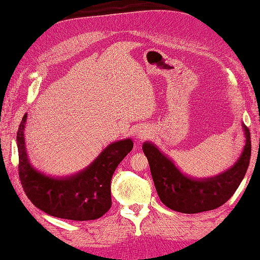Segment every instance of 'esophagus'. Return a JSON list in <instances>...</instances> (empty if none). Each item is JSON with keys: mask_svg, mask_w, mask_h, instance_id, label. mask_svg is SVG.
I'll use <instances>...</instances> for the list:
<instances>
[{"mask_svg": "<svg viewBox=\"0 0 260 260\" xmlns=\"http://www.w3.org/2000/svg\"><path fill=\"white\" fill-rule=\"evenodd\" d=\"M147 136V130L145 128H138L137 130V138H139V139H142V138H145Z\"/></svg>", "mask_w": 260, "mask_h": 260, "instance_id": "34e87169", "label": "esophagus"}]
</instances>
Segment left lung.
<instances>
[{"instance_id": "obj_1", "label": "left lung", "mask_w": 260, "mask_h": 260, "mask_svg": "<svg viewBox=\"0 0 260 260\" xmlns=\"http://www.w3.org/2000/svg\"><path fill=\"white\" fill-rule=\"evenodd\" d=\"M246 131V146L240 159L224 174L205 181H194L175 167L174 164L151 144H144L145 155L149 161L151 176L158 197L167 208L182 213L218 209L223 205L245 177L251 156V138L249 129Z\"/></svg>"}]
</instances>
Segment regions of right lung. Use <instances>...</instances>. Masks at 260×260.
Segmentation results:
<instances>
[{
	"mask_svg": "<svg viewBox=\"0 0 260 260\" xmlns=\"http://www.w3.org/2000/svg\"><path fill=\"white\" fill-rule=\"evenodd\" d=\"M26 114L17 132L19 178L26 197L41 211L56 218L87 221L99 219L112 205L111 179L119 164L132 150L130 139L105 148L91 166L66 179L47 177L31 167L24 147Z\"/></svg>",
	"mask_w": 260,
	"mask_h": 260,
	"instance_id": "right-lung-1",
	"label": "right lung"
}]
</instances>
